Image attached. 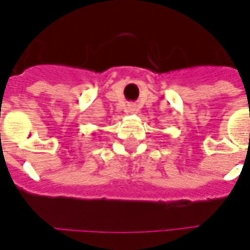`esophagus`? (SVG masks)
I'll return each instance as SVG.
<instances>
[{
  "label": "esophagus",
  "mask_w": 250,
  "mask_h": 250,
  "mask_svg": "<svg viewBox=\"0 0 250 250\" xmlns=\"http://www.w3.org/2000/svg\"><path fill=\"white\" fill-rule=\"evenodd\" d=\"M127 110H128V113H132V111H135V109H133V106H129V107Z\"/></svg>",
  "instance_id": "1"
}]
</instances>
